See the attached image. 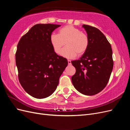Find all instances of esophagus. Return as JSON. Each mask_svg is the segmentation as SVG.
Here are the masks:
<instances>
[{
    "mask_svg": "<svg viewBox=\"0 0 130 130\" xmlns=\"http://www.w3.org/2000/svg\"><path fill=\"white\" fill-rule=\"evenodd\" d=\"M68 63L69 65H71L72 63H71V61L70 60H68Z\"/></svg>",
    "mask_w": 130,
    "mask_h": 130,
    "instance_id": "1",
    "label": "esophagus"
}]
</instances>
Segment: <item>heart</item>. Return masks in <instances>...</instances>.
<instances>
[{
    "mask_svg": "<svg viewBox=\"0 0 130 130\" xmlns=\"http://www.w3.org/2000/svg\"><path fill=\"white\" fill-rule=\"evenodd\" d=\"M50 42L54 52L65 58H73L77 55L81 56L87 50L89 45V39L87 35L82 32L77 27L68 25L62 27L58 31V34L51 35Z\"/></svg>",
    "mask_w": 130,
    "mask_h": 130,
    "instance_id": "obj_1",
    "label": "heart"
}]
</instances>
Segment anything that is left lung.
Wrapping results in <instances>:
<instances>
[{"instance_id":"8db88e82","label":"left lung","mask_w":130,"mask_h":130,"mask_svg":"<svg viewBox=\"0 0 130 130\" xmlns=\"http://www.w3.org/2000/svg\"><path fill=\"white\" fill-rule=\"evenodd\" d=\"M89 39L88 47L79 60L72 61L76 73L73 86L80 93L93 95L107 85L113 67L111 45L105 35L95 27L83 25Z\"/></svg>"}]
</instances>
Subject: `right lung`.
I'll list each match as a JSON object with an SVG mask.
<instances>
[{
	"label": "right lung",
	"instance_id": "obj_1",
	"mask_svg": "<svg viewBox=\"0 0 130 130\" xmlns=\"http://www.w3.org/2000/svg\"><path fill=\"white\" fill-rule=\"evenodd\" d=\"M61 25H35L19 40L15 63L21 85L37 99L48 97L55 92L68 65L66 58L54 52L50 37Z\"/></svg>",
	"mask_w": 130,
	"mask_h": 130
}]
</instances>
